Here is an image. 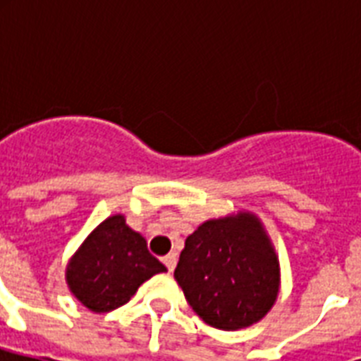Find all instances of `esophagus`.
<instances>
[{"mask_svg":"<svg viewBox=\"0 0 361 361\" xmlns=\"http://www.w3.org/2000/svg\"><path fill=\"white\" fill-rule=\"evenodd\" d=\"M163 262L164 266L169 268V271H174L176 264H178V255H176V252H169V255L163 258Z\"/></svg>","mask_w":361,"mask_h":361,"instance_id":"34e87169","label":"esophagus"}]
</instances>
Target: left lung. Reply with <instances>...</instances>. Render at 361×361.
Here are the masks:
<instances>
[{
	"label": "left lung",
	"instance_id": "8db88e82",
	"mask_svg": "<svg viewBox=\"0 0 361 361\" xmlns=\"http://www.w3.org/2000/svg\"><path fill=\"white\" fill-rule=\"evenodd\" d=\"M174 277L192 311L225 331L257 324L281 290L277 251L260 217L247 209L198 225Z\"/></svg>",
	"mask_w": 361,
	"mask_h": 361
}]
</instances>
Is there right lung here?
<instances>
[{"label": "right lung", "instance_id": "obj_1", "mask_svg": "<svg viewBox=\"0 0 361 361\" xmlns=\"http://www.w3.org/2000/svg\"><path fill=\"white\" fill-rule=\"evenodd\" d=\"M166 271L152 252L146 238L116 214L97 225L69 258L65 281L71 294L93 313H109L127 303L138 286Z\"/></svg>", "mask_w": 361, "mask_h": 361}]
</instances>
